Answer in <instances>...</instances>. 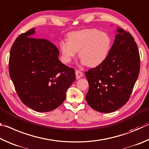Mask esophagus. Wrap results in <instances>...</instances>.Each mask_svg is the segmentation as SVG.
<instances>
[{"mask_svg": "<svg viewBox=\"0 0 149 149\" xmlns=\"http://www.w3.org/2000/svg\"><path fill=\"white\" fill-rule=\"evenodd\" d=\"M75 74H76V77H77V79H79L83 76V74L82 72L80 71L79 70H77L76 71H75Z\"/></svg>", "mask_w": 149, "mask_h": 149, "instance_id": "esophagus-1", "label": "esophagus"}]
</instances>
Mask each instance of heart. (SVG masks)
Masks as SVG:
<instances>
[{"instance_id": "1", "label": "heart", "mask_w": 149, "mask_h": 149, "mask_svg": "<svg viewBox=\"0 0 149 149\" xmlns=\"http://www.w3.org/2000/svg\"><path fill=\"white\" fill-rule=\"evenodd\" d=\"M68 42H60L63 61L69 63L79 52L82 63L88 67L100 65L107 57L111 48V38L109 34L95 29H86L70 33Z\"/></svg>"}]
</instances>
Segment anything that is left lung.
<instances>
[{
    "instance_id": "left-lung-1",
    "label": "left lung",
    "mask_w": 149,
    "mask_h": 149,
    "mask_svg": "<svg viewBox=\"0 0 149 149\" xmlns=\"http://www.w3.org/2000/svg\"><path fill=\"white\" fill-rule=\"evenodd\" d=\"M117 31L106 59L85 72L90 86L86 100L100 113H112L124 105L139 74L140 56L134 37L122 29Z\"/></svg>"
}]
</instances>
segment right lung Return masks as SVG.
<instances>
[{
  "label": "right lung",
  "instance_id": "obj_1",
  "mask_svg": "<svg viewBox=\"0 0 149 149\" xmlns=\"http://www.w3.org/2000/svg\"><path fill=\"white\" fill-rule=\"evenodd\" d=\"M35 28L21 34L10 49V77L21 101L37 112L61 105L76 79L73 68L59 60L58 48L45 38H34Z\"/></svg>",
  "mask_w": 149,
  "mask_h": 149
}]
</instances>
